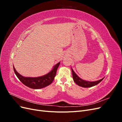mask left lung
<instances>
[{
    "label": "left lung",
    "mask_w": 122,
    "mask_h": 122,
    "mask_svg": "<svg viewBox=\"0 0 122 122\" xmlns=\"http://www.w3.org/2000/svg\"><path fill=\"white\" fill-rule=\"evenodd\" d=\"M71 70L72 72L73 78L74 81V82L78 85V86L83 87H90L92 86H95L96 85L99 83L103 79H104V78H103L99 80L96 81H93V82L87 81H86L81 79L80 77H79L78 76H77L76 75V74L74 72V71H73V70L72 69V68H71Z\"/></svg>",
    "instance_id": "1"
}]
</instances>
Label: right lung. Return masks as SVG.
Segmentation results:
<instances>
[{"label":"right lung","instance_id":"add662e5","mask_svg":"<svg viewBox=\"0 0 122 122\" xmlns=\"http://www.w3.org/2000/svg\"><path fill=\"white\" fill-rule=\"evenodd\" d=\"M60 64V62H59L54 66L53 69L49 73L46 75L38 77H24L16 71L14 66L13 69L16 75L23 84L33 89H39L49 86L53 82Z\"/></svg>","mask_w":122,"mask_h":122}]
</instances>
